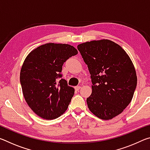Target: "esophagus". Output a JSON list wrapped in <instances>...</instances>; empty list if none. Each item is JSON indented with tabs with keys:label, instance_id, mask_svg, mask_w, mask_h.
<instances>
[{
	"label": "esophagus",
	"instance_id": "1",
	"mask_svg": "<svg viewBox=\"0 0 150 150\" xmlns=\"http://www.w3.org/2000/svg\"><path fill=\"white\" fill-rule=\"evenodd\" d=\"M75 90L79 91L81 88V87H80V86H76V87H75Z\"/></svg>",
	"mask_w": 150,
	"mask_h": 150
}]
</instances>
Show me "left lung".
<instances>
[{
  "instance_id": "left-lung-1",
  "label": "left lung",
  "mask_w": 150,
  "mask_h": 150,
  "mask_svg": "<svg viewBox=\"0 0 150 150\" xmlns=\"http://www.w3.org/2000/svg\"><path fill=\"white\" fill-rule=\"evenodd\" d=\"M77 49L93 83L92 93L87 98L88 107L98 118L110 120L132 99L137 85L133 63L120 45L108 40L83 43Z\"/></svg>"
}]
</instances>
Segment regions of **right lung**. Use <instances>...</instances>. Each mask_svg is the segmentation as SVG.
Instances as JSON below:
<instances>
[{"instance_id": "obj_1", "label": "right lung", "mask_w": 150, "mask_h": 150, "mask_svg": "<svg viewBox=\"0 0 150 150\" xmlns=\"http://www.w3.org/2000/svg\"><path fill=\"white\" fill-rule=\"evenodd\" d=\"M78 54L69 44L49 43L30 53L20 71V84L25 100L40 117L53 120L68 108L75 93L61 74L62 66Z\"/></svg>"}]
</instances>
